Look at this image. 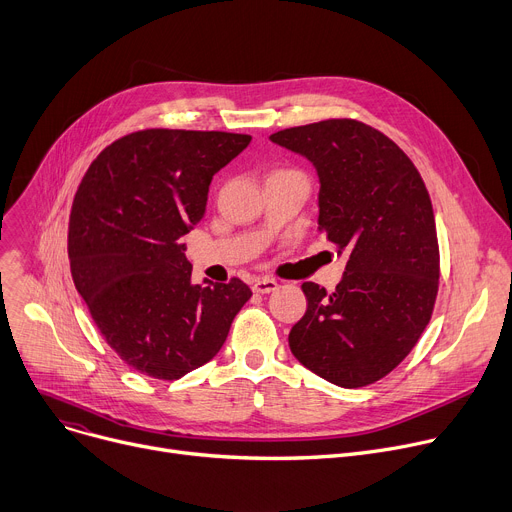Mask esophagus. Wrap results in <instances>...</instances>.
Wrapping results in <instances>:
<instances>
[{
  "label": "esophagus",
  "mask_w": 512,
  "mask_h": 512,
  "mask_svg": "<svg viewBox=\"0 0 512 512\" xmlns=\"http://www.w3.org/2000/svg\"><path fill=\"white\" fill-rule=\"evenodd\" d=\"M276 288H278V282L271 280V278H257L253 282V292H257V294H269V292H274Z\"/></svg>",
  "instance_id": "1"
}]
</instances>
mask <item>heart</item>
<instances>
[{
  "mask_svg": "<svg viewBox=\"0 0 512 512\" xmlns=\"http://www.w3.org/2000/svg\"><path fill=\"white\" fill-rule=\"evenodd\" d=\"M278 173H288V170H278Z\"/></svg>",
  "mask_w": 512,
  "mask_h": 512,
  "instance_id": "b5f03b06",
  "label": "heart"
}]
</instances>
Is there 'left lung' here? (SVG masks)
Returning <instances> with one entry per match:
<instances>
[{
	"mask_svg": "<svg viewBox=\"0 0 512 512\" xmlns=\"http://www.w3.org/2000/svg\"><path fill=\"white\" fill-rule=\"evenodd\" d=\"M319 175V232L348 255L329 294L304 282L294 358L346 389L379 381L412 352L438 292L440 255L430 195L414 162L385 133L327 119L271 133Z\"/></svg>",
	"mask_w": 512,
	"mask_h": 512,
	"instance_id": "left-lung-1",
	"label": "left lung"
}]
</instances>
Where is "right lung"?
<instances>
[{
  "mask_svg": "<svg viewBox=\"0 0 512 512\" xmlns=\"http://www.w3.org/2000/svg\"><path fill=\"white\" fill-rule=\"evenodd\" d=\"M251 142L226 131L144 129L113 142L74 197L67 253L107 344L152 379L210 362L251 298L238 278L191 284L181 238L206 216L214 175Z\"/></svg>",
  "mask_w": 512,
  "mask_h": 512,
  "instance_id": "right-lung-1",
  "label": "right lung"
}]
</instances>
